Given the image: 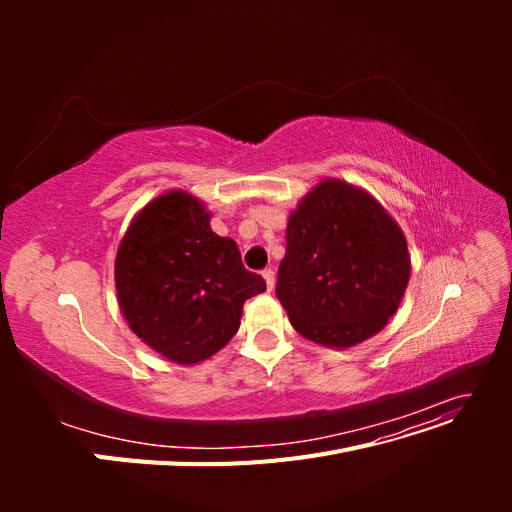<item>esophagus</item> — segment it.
Wrapping results in <instances>:
<instances>
[{"label":"esophagus","mask_w":512,"mask_h":512,"mask_svg":"<svg viewBox=\"0 0 512 512\" xmlns=\"http://www.w3.org/2000/svg\"><path fill=\"white\" fill-rule=\"evenodd\" d=\"M262 280H265L267 290L271 292V290L275 288V273H273V269H265V271H262Z\"/></svg>","instance_id":"obj_1"}]
</instances>
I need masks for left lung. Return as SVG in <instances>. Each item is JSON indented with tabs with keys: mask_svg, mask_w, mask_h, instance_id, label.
<instances>
[{
	"mask_svg": "<svg viewBox=\"0 0 512 512\" xmlns=\"http://www.w3.org/2000/svg\"><path fill=\"white\" fill-rule=\"evenodd\" d=\"M408 241L361 185L322 179L292 209L277 299L299 335L346 350L380 333L410 282Z\"/></svg>",
	"mask_w": 512,
	"mask_h": 512,
	"instance_id": "1",
	"label": "left lung"
}]
</instances>
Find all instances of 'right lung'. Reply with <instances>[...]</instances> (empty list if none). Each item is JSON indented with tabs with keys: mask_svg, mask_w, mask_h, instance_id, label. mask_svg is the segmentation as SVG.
Returning <instances> with one entry per match:
<instances>
[{
	"mask_svg": "<svg viewBox=\"0 0 512 512\" xmlns=\"http://www.w3.org/2000/svg\"><path fill=\"white\" fill-rule=\"evenodd\" d=\"M117 303L132 333L177 365H198L239 331L243 303L265 280L237 243L215 235L211 211L188 190H166L138 211L115 256Z\"/></svg>",
	"mask_w": 512,
	"mask_h": 512,
	"instance_id": "add662e5",
	"label": "right lung"
}]
</instances>
